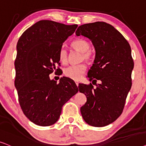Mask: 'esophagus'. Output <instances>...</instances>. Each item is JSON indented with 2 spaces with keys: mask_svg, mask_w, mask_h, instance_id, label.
I'll use <instances>...</instances> for the list:
<instances>
[{
  "mask_svg": "<svg viewBox=\"0 0 146 146\" xmlns=\"http://www.w3.org/2000/svg\"><path fill=\"white\" fill-rule=\"evenodd\" d=\"M79 82H78V81H75V84H76V85H77V86H78V85H79Z\"/></svg>",
  "mask_w": 146,
  "mask_h": 146,
  "instance_id": "34e87169",
  "label": "esophagus"
}]
</instances>
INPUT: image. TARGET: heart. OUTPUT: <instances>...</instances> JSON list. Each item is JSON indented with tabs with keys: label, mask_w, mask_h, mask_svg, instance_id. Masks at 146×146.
Returning a JSON list of instances; mask_svg holds the SVG:
<instances>
[{
	"label": "heart",
	"mask_w": 146,
	"mask_h": 146,
	"mask_svg": "<svg viewBox=\"0 0 146 146\" xmlns=\"http://www.w3.org/2000/svg\"><path fill=\"white\" fill-rule=\"evenodd\" d=\"M71 46L73 49L81 52V59L84 60L86 62H91L92 61V53L90 50V44L87 40L83 38H77L71 42ZM59 61L61 63L66 64L68 61V53L65 48H62L59 51ZM87 68L83 63L79 65H71L64 69L63 74L65 77L73 79V80L78 81L81 78V75L84 74L86 71Z\"/></svg>",
	"instance_id": "b5f03b06"
}]
</instances>
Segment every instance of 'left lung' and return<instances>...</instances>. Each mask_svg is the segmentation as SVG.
<instances>
[{
  "instance_id": "8db88e82",
  "label": "left lung",
  "mask_w": 146,
  "mask_h": 146,
  "mask_svg": "<svg viewBox=\"0 0 146 146\" xmlns=\"http://www.w3.org/2000/svg\"><path fill=\"white\" fill-rule=\"evenodd\" d=\"M76 35L89 38L96 48L94 63L89 70L88 85H79L87 97L81 108L83 119L94 127H104L121 115L131 87L134 63L129 42L112 25L96 22L79 27ZM100 81V84L96 81Z\"/></svg>"
}]
</instances>
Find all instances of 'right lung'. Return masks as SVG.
<instances>
[{"label": "right lung", "instance_id": "right-lung-1", "mask_svg": "<svg viewBox=\"0 0 146 146\" xmlns=\"http://www.w3.org/2000/svg\"><path fill=\"white\" fill-rule=\"evenodd\" d=\"M77 27L40 21L27 29L17 42L15 87L21 110L36 125L55 123L63 105L78 92L75 83L68 77L61 78L58 84L49 78L61 64L59 54L63 42ZM59 69L57 67L55 73Z\"/></svg>", "mask_w": 146, "mask_h": 146}]
</instances>
